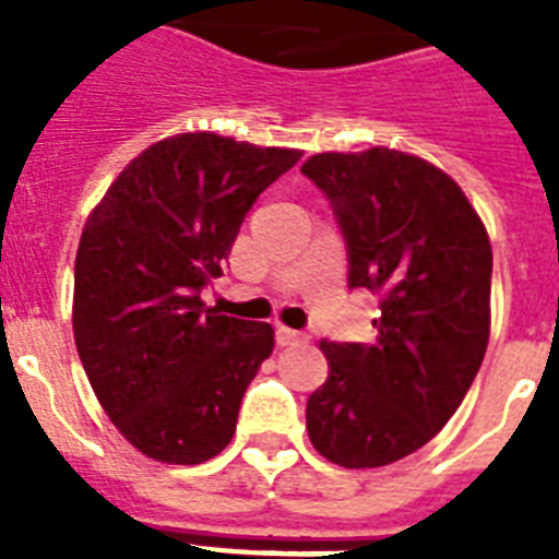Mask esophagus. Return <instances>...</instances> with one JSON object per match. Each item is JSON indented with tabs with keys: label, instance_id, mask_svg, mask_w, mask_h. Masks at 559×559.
Returning <instances> with one entry per match:
<instances>
[{
	"label": "esophagus",
	"instance_id": "1",
	"mask_svg": "<svg viewBox=\"0 0 559 559\" xmlns=\"http://www.w3.org/2000/svg\"><path fill=\"white\" fill-rule=\"evenodd\" d=\"M275 340H278V345H296V342H305L307 336L301 331H293V328H287V324H278Z\"/></svg>",
	"mask_w": 559,
	"mask_h": 559
}]
</instances>
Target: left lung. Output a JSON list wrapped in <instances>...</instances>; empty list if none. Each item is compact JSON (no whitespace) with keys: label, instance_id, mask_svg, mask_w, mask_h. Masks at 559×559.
<instances>
[{"label":"left lung","instance_id":"left-lung-1","mask_svg":"<svg viewBox=\"0 0 559 559\" xmlns=\"http://www.w3.org/2000/svg\"><path fill=\"white\" fill-rule=\"evenodd\" d=\"M301 174L340 219L350 287L380 293L373 345L322 340L331 373L307 400V435L340 467H385L432 441L476 380L490 237L459 182L412 153H316Z\"/></svg>","mask_w":559,"mask_h":559}]
</instances>
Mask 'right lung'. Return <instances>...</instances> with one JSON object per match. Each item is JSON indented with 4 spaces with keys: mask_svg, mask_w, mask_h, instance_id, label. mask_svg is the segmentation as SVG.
<instances>
[{
    "mask_svg": "<svg viewBox=\"0 0 559 559\" xmlns=\"http://www.w3.org/2000/svg\"><path fill=\"white\" fill-rule=\"evenodd\" d=\"M301 159L217 133L151 144L92 209L74 258L72 328L92 391L135 450L202 464L231 441L266 322L205 310L246 211Z\"/></svg>",
    "mask_w": 559,
    "mask_h": 559,
    "instance_id": "1",
    "label": "right lung"
}]
</instances>
